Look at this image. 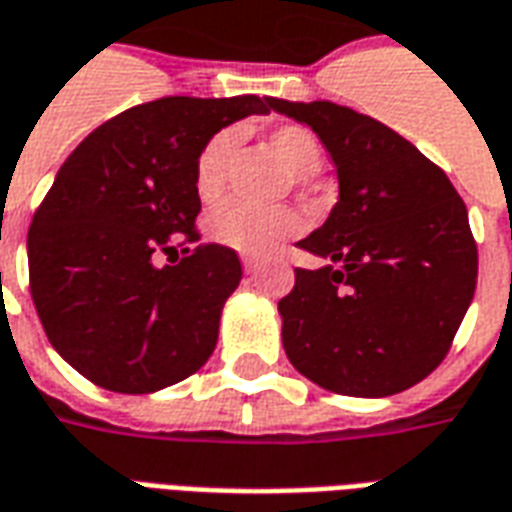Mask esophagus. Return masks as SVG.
Instances as JSON below:
<instances>
[{
  "label": "esophagus",
  "instance_id": "1",
  "mask_svg": "<svg viewBox=\"0 0 512 512\" xmlns=\"http://www.w3.org/2000/svg\"><path fill=\"white\" fill-rule=\"evenodd\" d=\"M257 268H260V263H257V260H249V257H244V271H246V274H255Z\"/></svg>",
  "mask_w": 512,
  "mask_h": 512
}]
</instances>
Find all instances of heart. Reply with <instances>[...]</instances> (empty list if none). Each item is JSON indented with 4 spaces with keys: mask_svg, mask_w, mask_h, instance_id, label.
Listing matches in <instances>:
<instances>
[{
    "mask_svg": "<svg viewBox=\"0 0 512 512\" xmlns=\"http://www.w3.org/2000/svg\"><path fill=\"white\" fill-rule=\"evenodd\" d=\"M232 146H235V138L227 130L216 132L202 146L194 169V191L199 202L213 205L224 194ZM266 146L280 157V163L291 171L293 177H313L321 171V163H324V152H321L318 138L299 124H282V127L268 130ZM299 227H302V219L288 207L257 210V207L238 205V202L219 207L207 219V235L216 244L227 246L232 252L246 257H266L277 252L285 241H291L299 232Z\"/></svg>",
    "mask_w": 512,
    "mask_h": 512,
    "instance_id": "b5f03b06",
    "label": "heart"
}]
</instances>
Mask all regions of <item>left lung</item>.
<instances>
[{
	"label": "left lung",
	"mask_w": 512,
	"mask_h": 512,
	"mask_svg": "<svg viewBox=\"0 0 512 512\" xmlns=\"http://www.w3.org/2000/svg\"><path fill=\"white\" fill-rule=\"evenodd\" d=\"M316 132L338 171L330 219L299 249L280 299L282 346L299 374L343 396H391L441 363L477 288V244L455 185L382 121L335 102L274 99Z\"/></svg>",
	"instance_id": "obj_1"
}]
</instances>
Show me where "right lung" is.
<instances>
[{"label":"right lung","instance_id":"right-lung-1","mask_svg":"<svg viewBox=\"0 0 512 512\" xmlns=\"http://www.w3.org/2000/svg\"><path fill=\"white\" fill-rule=\"evenodd\" d=\"M271 96H166L96 127L57 171L27 235L30 293L46 338L85 380L152 393L191 377L219 341L241 260L199 241L196 157ZM182 261L157 267L160 254Z\"/></svg>","mask_w":512,"mask_h":512}]
</instances>
